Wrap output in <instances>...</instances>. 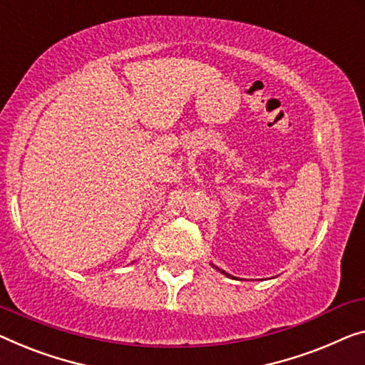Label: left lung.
I'll return each instance as SVG.
<instances>
[{"instance_id": "1", "label": "left lung", "mask_w": 365, "mask_h": 365, "mask_svg": "<svg viewBox=\"0 0 365 365\" xmlns=\"http://www.w3.org/2000/svg\"><path fill=\"white\" fill-rule=\"evenodd\" d=\"M216 269H217V267H216ZM217 270H220V272H221V274H225V275H227V274H226V272H225V270H221V269H217ZM227 277H231V275H227Z\"/></svg>"}]
</instances>
